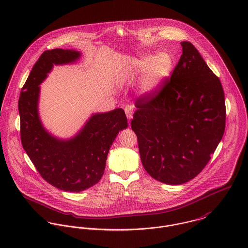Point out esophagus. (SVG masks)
<instances>
[{"label":"esophagus","instance_id":"esophagus-1","mask_svg":"<svg viewBox=\"0 0 248 248\" xmlns=\"http://www.w3.org/2000/svg\"><path fill=\"white\" fill-rule=\"evenodd\" d=\"M125 112H126V115H127V118L129 121H131V119L133 118V109H134V107L132 105H127L125 107Z\"/></svg>","mask_w":248,"mask_h":248}]
</instances>
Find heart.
<instances>
[{
	"instance_id": "1",
	"label": "heart",
	"mask_w": 248,
	"mask_h": 248,
	"mask_svg": "<svg viewBox=\"0 0 248 248\" xmlns=\"http://www.w3.org/2000/svg\"><path fill=\"white\" fill-rule=\"evenodd\" d=\"M173 58L167 53L144 54L131 61L130 65L118 75V81L130 82L142 76L140 93L143 97L150 98L159 92L173 71Z\"/></svg>"
}]
</instances>
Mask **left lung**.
<instances>
[{
	"mask_svg": "<svg viewBox=\"0 0 248 248\" xmlns=\"http://www.w3.org/2000/svg\"><path fill=\"white\" fill-rule=\"evenodd\" d=\"M170 80L153 97L140 98L131 122L142 165L156 180L183 184L206 166L225 128L219 79L190 42Z\"/></svg>",
	"mask_w": 248,
	"mask_h": 248,
	"instance_id": "left-lung-1",
	"label": "left lung"
}]
</instances>
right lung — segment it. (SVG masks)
<instances>
[{
  "label": "right lung",
  "mask_w": 248,
  "mask_h": 248,
  "mask_svg": "<svg viewBox=\"0 0 248 248\" xmlns=\"http://www.w3.org/2000/svg\"><path fill=\"white\" fill-rule=\"evenodd\" d=\"M81 52L75 49L46 50L31 71L20 94L19 113L23 148L42 177L67 192H81L103 176L107 156L120 131L128 127L122 108L93 113L70 139L48 132L40 118V85L54 66L75 63Z\"/></svg>",
  "instance_id": "obj_1"
}]
</instances>
